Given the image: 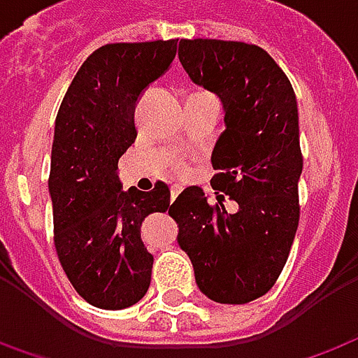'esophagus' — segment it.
<instances>
[{"label":"esophagus","mask_w":358,"mask_h":358,"mask_svg":"<svg viewBox=\"0 0 358 358\" xmlns=\"http://www.w3.org/2000/svg\"><path fill=\"white\" fill-rule=\"evenodd\" d=\"M180 192H182V187H180V186H172L171 187V199H172V201H174V199L178 197Z\"/></svg>","instance_id":"esophagus-1"}]
</instances>
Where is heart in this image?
<instances>
[{
    "instance_id": "obj_1",
    "label": "heart",
    "mask_w": 358,
    "mask_h": 358,
    "mask_svg": "<svg viewBox=\"0 0 358 358\" xmlns=\"http://www.w3.org/2000/svg\"><path fill=\"white\" fill-rule=\"evenodd\" d=\"M176 171H178V172H184V171H186V166H184L182 162H178V164H176Z\"/></svg>"
}]
</instances>
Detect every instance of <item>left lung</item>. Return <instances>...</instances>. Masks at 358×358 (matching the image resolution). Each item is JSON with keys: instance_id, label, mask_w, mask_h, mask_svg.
<instances>
[{"instance_id": "left-lung-1", "label": "left lung", "mask_w": 358, "mask_h": 358, "mask_svg": "<svg viewBox=\"0 0 358 358\" xmlns=\"http://www.w3.org/2000/svg\"><path fill=\"white\" fill-rule=\"evenodd\" d=\"M180 62L196 85L222 101L227 129L215 143L211 186L239 203L186 187L171 217L199 291L221 304L264 296L283 271L299 227L302 172L299 106L289 77L266 50L232 40H180Z\"/></svg>"}]
</instances>
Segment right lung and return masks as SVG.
Wrapping results in <instances>:
<instances>
[{
	"instance_id": "obj_1",
	"label": "right lung",
	"mask_w": 358,
	"mask_h": 358,
	"mask_svg": "<svg viewBox=\"0 0 358 358\" xmlns=\"http://www.w3.org/2000/svg\"><path fill=\"white\" fill-rule=\"evenodd\" d=\"M178 40L118 42L85 59L57 110L48 189L59 264L85 301L122 310L145 296L153 254L141 240L151 213H171V189H122L118 161L136 141V104L166 73Z\"/></svg>"
}]
</instances>
